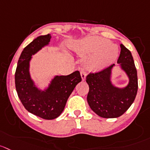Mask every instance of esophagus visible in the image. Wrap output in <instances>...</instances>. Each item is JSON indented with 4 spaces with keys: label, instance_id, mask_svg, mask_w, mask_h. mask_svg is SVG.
<instances>
[{
    "label": "esophagus",
    "instance_id": "esophagus-1",
    "mask_svg": "<svg viewBox=\"0 0 150 150\" xmlns=\"http://www.w3.org/2000/svg\"><path fill=\"white\" fill-rule=\"evenodd\" d=\"M80 75L81 77H82V80L85 81V79H86V73H85V71H81Z\"/></svg>",
    "mask_w": 150,
    "mask_h": 150
}]
</instances>
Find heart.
<instances>
[{"label":"heart","instance_id":"1","mask_svg":"<svg viewBox=\"0 0 150 150\" xmlns=\"http://www.w3.org/2000/svg\"><path fill=\"white\" fill-rule=\"evenodd\" d=\"M71 48L83 56L91 55L86 61L87 68L93 72L101 71L116 59L119 48L109 40L99 37H88L75 43Z\"/></svg>","mask_w":150,"mask_h":150}]
</instances>
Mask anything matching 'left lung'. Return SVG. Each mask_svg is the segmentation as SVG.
<instances>
[{"label": "left lung", "instance_id": "1", "mask_svg": "<svg viewBox=\"0 0 150 150\" xmlns=\"http://www.w3.org/2000/svg\"><path fill=\"white\" fill-rule=\"evenodd\" d=\"M118 65H112L101 72L90 74L86 78L89 85L87 100L90 108L99 116L117 118L125 113L133 103L138 91V76L130 51L121 44ZM118 66L128 78L126 86L119 88L112 82L113 68Z\"/></svg>", "mask_w": 150, "mask_h": 150}]
</instances>
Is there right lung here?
<instances>
[{"instance_id":"add662e5","label":"right lung","mask_w":150,"mask_h":150,"mask_svg":"<svg viewBox=\"0 0 150 150\" xmlns=\"http://www.w3.org/2000/svg\"><path fill=\"white\" fill-rule=\"evenodd\" d=\"M51 39L50 34L39 36L24 48L18 59L15 77L17 93L24 108L47 120L56 119L62 113L68 97L82 80L76 71L68 76L55 75L43 89L36 85L30 74L32 55L48 46Z\"/></svg>"}]
</instances>
